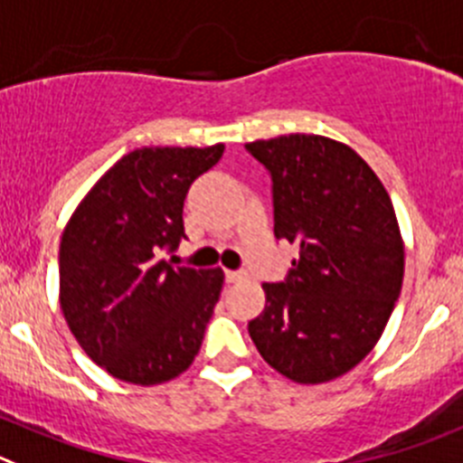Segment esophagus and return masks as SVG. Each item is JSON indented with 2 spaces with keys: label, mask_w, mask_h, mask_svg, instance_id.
Here are the masks:
<instances>
[{
  "label": "esophagus",
  "mask_w": 463,
  "mask_h": 463,
  "mask_svg": "<svg viewBox=\"0 0 463 463\" xmlns=\"http://www.w3.org/2000/svg\"><path fill=\"white\" fill-rule=\"evenodd\" d=\"M246 279V271L241 269H226V280L228 283H237V280Z\"/></svg>",
  "instance_id": "1"
}]
</instances>
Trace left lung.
<instances>
[{"label":"left lung","instance_id":"1","mask_svg":"<svg viewBox=\"0 0 463 463\" xmlns=\"http://www.w3.org/2000/svg\"><path fill=\"white\" fill-rule=\"evenodd\" d=\"M246 150L269 171L274 235L299 246L249 335L276 373L324 383L373 352L404 279L391 196L365 159L319 134H283Z\"/></svg>","mask_w":463,"mask_h":463}]
</instances>
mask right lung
I'll return each instance as SVG.
<instances>
[{
	"label": "right lung",
	"instance_id": "obj_1",
	"mask_svg": "<svg viewBox=\"0 0 463 463\" xmlns=\"http://www.w3.org/2000/svg\"><path fill=\"white\" fill-rule=\"evenodd\" d=\"M222 155L223 144L132 150L90 187L63 231V317L90 361L120 382H171L201 349L223 271L173 267L162 251L178 249L189 187Z\"/></svg>",
	"mask_w": 463,
	"mask_h": 463
}]
</instances>
